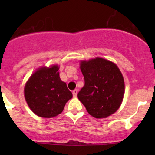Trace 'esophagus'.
Segmentation results:
<instances>
[{
  "mask_svg": "<svg viewBox=\"0 0 155 155\" xmlns=\"http://www.w3.org/2000/svg\"><path fill=\"white\" fill-rule=\"evenodd\" d=\"M77 93H78L77 89H74V90L73 91V97H76L77 96Z\"/></svg>",
  "mask_w": 155,
  "mask_h": 155,
  "instance_id": "obj_1",
  "label": "esophagus"
}]
</instances>
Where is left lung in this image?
I'll return each instance as SVG.
<instances>
[{"label": "left lung", "mask_w": 155, "mask_h": 155, "mask_svg": "<svg viewBox=\"0 0 155 155\" xmlns=\"http://www.w3.org/2000/svg\"><path fill=\"white\" fill-rule=\"evenodd\" d=\"M85 85L78 98L87 112L97 118H107L121 106L124 94V78L118 67L101 58L81 62Z\"/></svg>", "instance_id": "1"}]
</instances>
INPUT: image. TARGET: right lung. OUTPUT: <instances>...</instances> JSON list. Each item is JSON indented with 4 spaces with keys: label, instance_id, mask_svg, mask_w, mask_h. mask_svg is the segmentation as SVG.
<instances>
[{
    "label": "right lung",
    "instance_id": "right-lung-1",
    "mask_svg": "<svg viewBox=\"0 0 155 155\" xmlns=\"http://www.w3.org/2000/svg\"><path fill=\"white\" fill-rule=\"evenodd\" d=\"M58 67L41 68L26 83L25 97L30 109L43 118H52L61 113L65 104L73 97L67 84L62 82Z\"/></svg>",
    "mask_w": 155,
    "mask_h": 155
}]
</instances>
